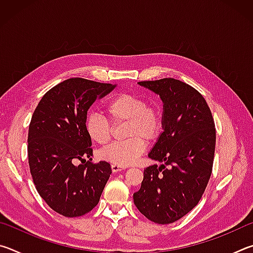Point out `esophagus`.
<instances>
[{
  "mask_svg": "<svg viewBox=\"0 0 253 253\" xmlns=\"http://www.w3.org/2000/svg\"><path fill=\"white\" fill-rule=\"evenodd\" d=\"M125 169H126L125 166H121V165H117V164H111V169H113L114 173L122 172V170H124Z\"/></svg>",
  "mask_w": 253,
  "mask_h": 253,
  "instance_id": "esophagus-1",
  "label": "esophagus"
}]
</instances>
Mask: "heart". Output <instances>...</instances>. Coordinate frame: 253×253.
I'll return each mask as SVG.
<instances>
[{
  "label": "heart",
  "instance_id": "obj_1",
  "mask_svg": "<svg viewBox=\"0 0 253 253\" xmlns=\"http://www.w3.org/2000/svg\"><path fill=\"white\" fill-rule=\"evenodd\" d=\"M107 115L115 125L126 123L124 136L126 140L114 143L101 149L99 155L107 162L121 166L134 164L146 149V143L153 142L163 130V113L155 102H146L134 93H118L106 105ZM89 138L99 145L109 143L113 125L101 115L89 113L84 121Z\"/></svg>",
  "mask_w": 253,
  "mask_h": 253
}]
</instances>
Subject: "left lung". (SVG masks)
<instances>
[{"label": "left lung", "instance_id": "8db88e82", "mask_svg": "<svg viewBox=\"0 0 253 253\" xmlns=\"http://www.w3.org/2000/svg\"><path fill=\"white\" fill-rule=\"evenodd\" d=\"M138 84L160 95L163 132L148 157L160 162L144 169L134 203L158 224L177 221L196 207L212 173L215 125L207 101L183 81L164 78Z\"/></svg>", "mask_w": 253, "mask_h": 253}]
</instances>
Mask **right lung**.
Listing matches in <instances>:
<instances>
[{"instance_id":"obj_1","label":"right lung","mask_w":253,"mask_h":253,"mask_svg":"<svg viewBox=\"0 0 253 253\" xmlns=\"http://www.w3.org/2000/svg\"><path fill=\"white\" fill-rule=\"evenodd\" d=\"M115 87L84 78L67 79L45 92L32 115L28 135L30 172L38 193L63 216L91 211L109 179V163L91 162V139L84 121L97 98ZM78 159L82 164L77 167Z\"/></svg>"}]
</instances>
